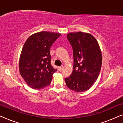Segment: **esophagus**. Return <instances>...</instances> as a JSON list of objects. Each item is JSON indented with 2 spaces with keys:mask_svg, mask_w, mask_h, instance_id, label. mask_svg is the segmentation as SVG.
Masks as SVG:
<instances>
[{
  "mask_svg": "<svg viewBox=\"0 0 123 123\" xmlns=\"http://www.w3.org/2000/svg\"><path fill=\"white\" fill-rule=\"evenodd\" d=\"M64 68L63 66H61V67H58V70H59V71H61V70H63V69Z\"/></svg>",
  "mask_w": 123,
  "mask_h": 123,
  "instance_id": "34e87169",
  "label": "esophagus"
}]
</instances>
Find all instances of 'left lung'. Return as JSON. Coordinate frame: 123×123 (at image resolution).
Instances as JSON below:
<instances>
[{"instance_id": "obj_1", "label": "left lung", "mask_w": 123, "mask_h": 123, "mask_svg": "<svg viewBox=\"0 0 123 123\" xmlns=\"http://www.w3.org/2000/svg\"><path fill=\"white\" fill-rule=\"evenodd\" d=\"M67 36L73 48L74 64L72 73L65 78V82L73 91H86L92 87L100 74L102 65L100 48L90 33L72 32Z\"/></svg>"}]
</instances>
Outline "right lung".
Segmentation results:
<instances>
[{
	"mask_svg": "<svg viewBox=\"0 0 123 123\" xmlns=\"http://www.w3.org/2000/svg\"><path fill=\"white\" fill-rule=\"evenodd\" d=\"M61 34L42 31L32 35L23 45L19 58L21 76L33 89L45 88L50 84L54 73L50 49Z\"/></svg>",
	"mask_w": 123,
	"mask_h": 123,
	"instance_id": "add662e5",
	"label": "right lung"
}]
</instances>
